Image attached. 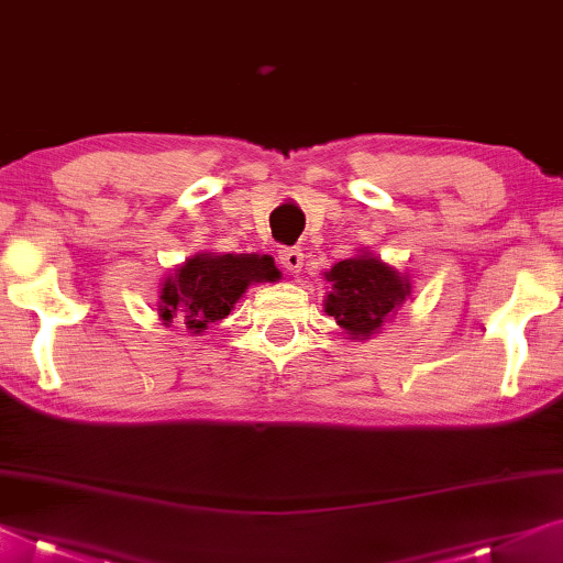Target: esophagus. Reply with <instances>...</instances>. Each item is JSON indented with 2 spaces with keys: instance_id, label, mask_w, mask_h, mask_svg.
I'll return each mask as SVG.
<instances>
[{
  "instance_id": "obj_1",
  "label": "esophagus",
  "mask_w": 563,
  "mask_h": 563,
  "mask_svg": "<svg viewBox=\"0 0 563 563\" xmlns=\"http://www.w3.org/2000/svg\"><path fill=\"white\" fill-rule=\"evenodd\" d=\"M278 257L288 273H300V267H303V250L298 247H283L278 250Z\"/></svg>"
}]
</instances>
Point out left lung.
Returning <instances> with one entry per match:
<instances>
[{
  "label": "left lung",
  "instance_id": "left-lung-1",
  "mask_svg": "<svg viewBox=\"0 0 563 563\" xmlns=\"http://www.w3.org/2000/svg\"><path fill=\"white\" fill-rule=\"evenodd\" d=\"M325 280L331 283V290L323 310L335 318L351 339H368L372 333H379L382 325L412 296V283L407 275L397 273L372 253L341 260L325 273Z\"/></svg>",
  "mask_w": 563,
  "mask_h": 563
}]
</instances>
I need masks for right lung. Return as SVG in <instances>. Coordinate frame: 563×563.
<instances>
[{
    "label": "right lung",
    "mask_w": 563,
    "mask_h": 563,
    "mask_svg": "<svg viewBox=\"0 0 563 563\" xmlns=\"http://www.w3.org/2000/svg\"><path fill=\"white\" fill-rule=\"evenodd\" d=\"M280 271L271 255L197 253L166 275L158 290V318L184 323L189 333L207 331L230 316L253 283H275Z\"/></svg>",
    "instance_id": "right-lung-1"
}]
</instances>
